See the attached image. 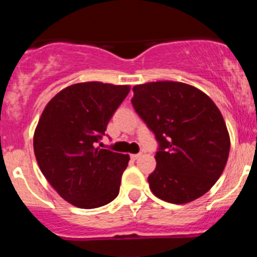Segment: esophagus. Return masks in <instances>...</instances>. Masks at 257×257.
Segmentation results:
<instances>
[{
  "label": "esophagus",
  "instance_id": "34e87169",
  "mask_svg": "<svg viewBox=\"0 0 257 257\" xmlns=\"http://www.w3.org/2000/svg\"><path fill=\"white\" fill-rule=\"evenodd\" d=\"M140 157H142V153H138V154H131V158H133L134 161H135V160H139Z\"/></svg>",
  "mask_w": 257,
  "mask_h": 257
}]
</instances>
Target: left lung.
I'll use <instances>...</instances> for the list:
<instances>
[{"instance_id":"1","label":"left lung","mask_w":257,"mask_h":257,"mask_svg":"<svg viewBox=\"0 0 257 257\" xmlns=\"http://www.w3.org/2000/svg\"><path fill=\"white\" fill-rule=\"evenodd\" d=\"M134 108L160 151L148 176L154 196L184 205L207 193L225 169L230 138L212 99L192 85L158 81L133 87Z\"/></svg>"}]
</instances>
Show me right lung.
I'll list each match as a JSON object with an SVG mask.
<instances>
[{
  "label": "right lung",
  "instance_id": "add662e5",
  "mask_svg": "<svg viewBox=\"0 0 257 257\" xmlns=\"http://www.w3.org/2000/svg\"><path fill=\"white\" fill-rule=\"evenodd\" d=\"M128 92V85L79 82L63 88L45 106L33 135L36 160L70 205L96 208L118 196L130 156L96 144Z\"/></svg>",
  "mask_w": 257,
  "mask_h": 257
}]
</instances>
